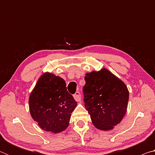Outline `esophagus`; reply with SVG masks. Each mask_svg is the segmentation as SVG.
<instances>
[{
	"instance_id": "1",
	"label": "esophagus",
	"mask_w": 155,
	"mask_h": 155,
	"mask_svg": "<svg viewBox=\"0 0 155 155\" xmlns=\"http://www.w3.org/2000/svg\"><path fill=\"white\" fill-rule=\"evenodd\" d=\"M74 96V100H75L76 101L78 102V101H81V94H80L79 91H77V92H76L74 94V96Z\"/></svg>"
}]
</instances>
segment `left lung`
Instances as JSON below:
<instances>
[{"mask_svg":"<svg viewBox=\"0 0 155 155\" xmlns=\"http://www.w3.org/2000/svg\"><path fill=\"white\" fill-rule=\"evenodd\" d=\"M85 80L83 101L93 124L100 130L113 129L127 112V87L105 68L87 73Z\"/></svg>","mask_w":155,"mask_h":155,"instance_id":"left-lung-1","label":"left lung"}]
</instances>
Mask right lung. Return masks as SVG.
<instances>
[{
    "mask_svg": "<svg viewBox=\"0 0 155 155\" xmlns=\"http://www.w3.org/2000/svg\"><path fill=\"white\" fill-rule=\"evenodd\" d=\"M65 85L62 78L46 72L39 78L31 93V115L41 129L57 133L68 127L77 103Z\"/></svg>",
    "mask_w": 155,
    "mask_h": 155,
    "instance_id": "add662e5",
    "label": "right lung"
}]
</instances>
